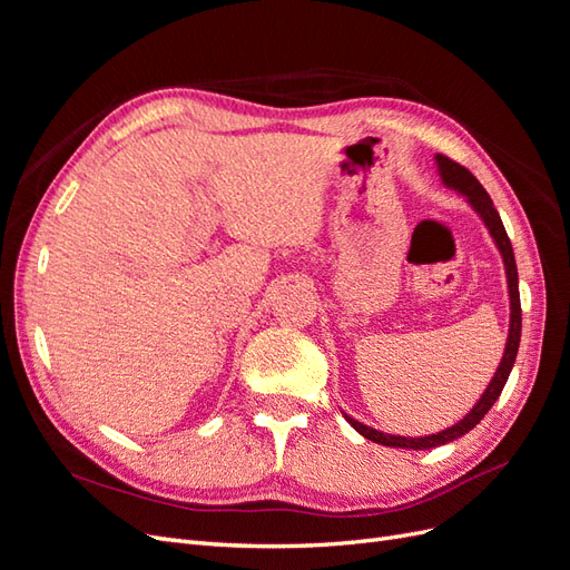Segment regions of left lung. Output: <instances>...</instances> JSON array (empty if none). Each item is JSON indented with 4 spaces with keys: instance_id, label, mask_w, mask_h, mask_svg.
<instances>
[{
    "instance_id": "8db88e82",
    "label": "left lung",
    "mask_w": 570,
    "mask_h": 570,
    "mask_svg": "<svg viewBox=\"0 0 570 570\" xmlns=\"http://www.w3.org/2000/svg\"><path fill=\"white\" fill-rule=\"evenodd\" d=\"M438 168H440V176L442 183L446 187H454L456 193H461L465 199L471 202L473 209L480 214V218L485 220V226L490 228V235L494 237V243L504 256V266H507V278H509V297H511V325H509V340H507V350L502 356V364H499L492 383L488 385L485 394L480 396V402L469 411V416H463V421H459L456 425L442 430L438 435H425V438H400V435H385L381 430H373L364 423H358L350 416H344L356 433L364 435L371 442L377 444H385V446H400V450H430V446H440L452 442L461 435L469 433L473 430L482 419H485V413L492 409V404L497 402V396L502 394L507 381H509V373L513 368V361L515 354H519V342H521V295H519V271H515V258H513V249H511V239L504 230V223L499 218L494 204L490 199V195L485 193V187L478 183V178L471 174L469 168H463L461 164H456L454 159L444 157V154H438Z\"/></svg>"
}]
</instances>
